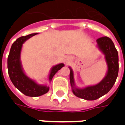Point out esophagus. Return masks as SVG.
<instances>
[{"label": "esophagus", "instance_id": "obj_1", "mask_svg": "<svg viewBox=\"0 0 125 125\" xmlns=\"http://www.w3.org/2000/svg\"><path fill=\"white\" fill-rule=\"evenodd\" d=\"M70 60H71V57H68L66 59H65V63H68V62H70Z\"/></svg>", "mask_w": 125, "mask_h": 125}]
</instances>
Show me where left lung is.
<instances>
[{"label": "left lung", "instance_id": "left-lung-1", "mask_svg": "<svg viewBox=\"0 0 125 125\" xmlns=\"http://www.w3.org/2000/svg\"><path fill=\"white\" fill-rule=\"evenodd\" d=\"M97 47L104 55L107 65V72L104 78L98 84L88 86L83 88L76 86L72 69L70 70V81L73 94L78 98L86 100H94L107 94L113 88L118 76V55L113 41L108 37H102L96 40Z\"/></svg>", "mask_w": 125, "mask_h": 125}]
</instances>
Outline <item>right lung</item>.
<instances>
[{"mask_svg":"<svg viewBox=\"0 0 125 125\" xmlns=\"http://www.w3.org/2000/svg\"><path fill=\"white\" fill-rule=\"evenodd\" d=\"M37 33H32L18 38L12 43L7 60L8 72L10 79L17 88L27 96L36 97L46 94L49 91V87L46 85H39L35 81L26 75L22 68L21 62V52L23 44L31 37ZM64 66L63 63H59L52 67L49 76V82L58 70Z\"/></svg>","mask_w":125,"mask_h":125,"instance_id":"obj_1","label":"right lung"}]
</instances>
